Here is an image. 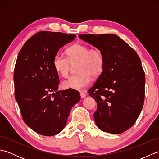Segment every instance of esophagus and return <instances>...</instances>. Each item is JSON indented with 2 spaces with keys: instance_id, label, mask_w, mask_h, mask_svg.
I'll list each match as a JSON object with an SVG mask.
<instances>
[{
  "instance_id": "esophagus-1",
  "label": "esophagus",
  "mask_w": 159,
  "mask_h": 159,
  "mask_svg": "<svg viewBox=\"0 0 159 159\" xmlns=\"http://www.w3.org/2000/svg\"><path fill=\"white\" fill-rule=\"evenodd\" d=\"M80 97H81V98H85V97H86V94L85 93V92H80Z\"/></svg>"
}]
</instances>
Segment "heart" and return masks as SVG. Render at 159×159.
<instances>
[{"mask_svg":"<svg viewBox=\"0 0 159 159\" xmlns=\"http://www.w3.org/2000/svg\"><path fill=\"white\" fill-rule=\"evenodd\" d=\"M67 57L60 53L55 55L52 61L54 69L62 77L70 72L71 65L76 64V75L70 76L62 83L64 89L80 90L88 86L92 77H98L102 72L104 58L101 50L82 43H76L66 50Z\"/></svg>","mask_w":159,"mask_h":159,"instance_id":"obj_1","label":"heart"}]
</instances>
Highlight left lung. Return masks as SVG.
<instances>
[{
  "instance_id": "obj_1",
  "label": "left lung",
  "mask_w": 159,
  "mask_h": 159,
  "mask_svg": "<svg viewBox=\"0 0 159 159\" xmlns=\"http://www.w3.org/2000/svg\"><path fill=\"white\" fill-rule=\"evenodd\" d=\"M83 41L101 50L102 72L88 90L97 102L93 117L98 128L121 134L135 123L145 97V73L133 48L115 34L79 35Z\"/></svg>"
}]
</instances>
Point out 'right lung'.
I'll return each mask as SVG.
<instances>
[{
    "instance_id": "obj_1",
    "label": "right lung",
    "mask_w": 159,
    "mask_h": 159,
    "mask_svg": "<svg viewBox=\"0 0 159 159\" xmlns=\"http://www.w3.org/2000/svg\"><path fill=\"white\" fill-rule=\"evenodd\" d=\"M75 38L59 32H38L25 42L17 57L16 100L25 124L43 136L59 133L72 107L80 99L76 90L57 91L59 75L52 66L59 48Z\"/></svg>"
}]
</instances>
